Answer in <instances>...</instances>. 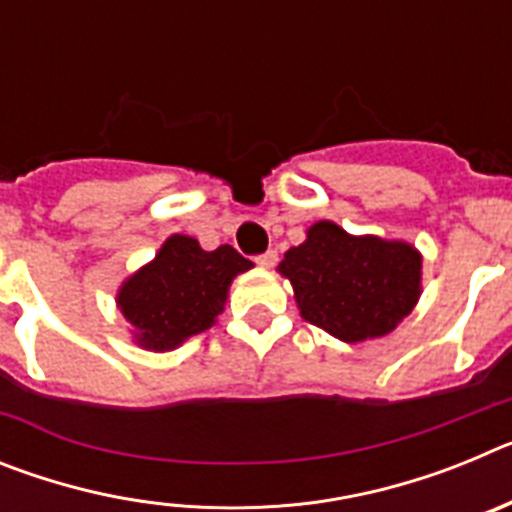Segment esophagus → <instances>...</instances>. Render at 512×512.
Returning <instances> with one entry per match:
<instances>
[{"label":"esophagus","mask_w":512,"mask_h":512,"mask_svg":"<svg viewBox=\"0 0 512 512\" xmlns=\"http://www.w3.org/2000/svg\"><path fill=\"white\" fill-rule=\"evenodd\" d=\"M277 251H266V253H259V256H256V264L259 266H264V269H271V266L277 264Z\"/></svg>","instance_id":"obj_1"}]
</instances>
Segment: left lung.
<instances>
[{
	"label": "left lung",
	"instance_id": "1",
	"mask_svg": "<svg viewBox=\"0 0 512 512\" xmlns=\"http://www.w3.org/2000/svg\"><path fill=\"white\" fill-rule=\"evenodd\" d=\"M279 271L295 287L302 318L346 343L395 330L420 295V253L413 246L354 238L328 220L284 253Z\"/></svg>",
	"mask_w": 512,
	"mask_h": 512
}]
</instances>
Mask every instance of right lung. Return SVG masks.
I'll list each match as a JSON object with an SVG mask.
<instances>
[{"label": "right lung", "mask_w": 512, "mask_h": 512, "mask_svg": "<svg viewBox=\"0 0 512 512\" xmlns=\"http://www.w3.org/2000/svg\"><path fill=\"white\" fill-rule=\"evenodd\" d=\"M251 266L233 246L202 251L189 235H171L156 259L122 284L117 305L140 346L169 351L215 323L233 277Z\"/></svg>", "instance_id": "right-lung-1"}]
</instances>
